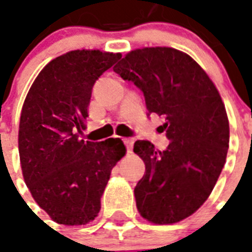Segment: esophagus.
I'll use <instances>...</instances> for the list:
<instances>
[{
  "label": "esophagus",
  "mask_w": 252,
  "mask_h": 252,
  "mask_svg": "<svg viewBox=\"0 0 252 252\" xmlns=\"http://www.w3.org/2000/svg\"><path fill=\"white\" fill-rule=\"evenodd\" d=\"M124 144H126L128 153H130V152H132V149H133V144H134L133 138H124Z\"/></svg>",
  "instance_id": "obj_1"
}]
</instances>
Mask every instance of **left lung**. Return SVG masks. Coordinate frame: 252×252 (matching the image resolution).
<instances>
[{"label":"left lung","instance_id":"obj_1","mask_svg":"<svg viewBox=\"0 0 252 252\" xmlns=\"http://www.w3.org/2000/svg\"><path fill=\"white\" fill-rule=\"evenodd\" d=\"M114 70L144 93L149 114L165 116L170 140L163 152L134 142L145 163L134 188L137 211L152 223L179 222L205 203L226 162L230 132L221 95L191 56L170 47L130 51Z\"/></svg>","mask_w":252,"mask_h":252}]
</instances>
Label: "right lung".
<instances>
[{
  "instance_id": "right-lung-1",
  "label": "right lung",
  "mask_w": 252,
  "mask_h": 252,
  "mask_svg": "<svg viewBox=\"0 0 252 252\" xmlns=\"http://www.w3.org/2000/svg\"><path fill=\"white\" fill-rule=\"evenodd\" d=\"M120 53L77 49L41 69L21 112L18 148L33 200L61 225H86L98 216L111 170L126 156L120 138L81 140L95 81Z\"/></svg>"
}]
</instances>
